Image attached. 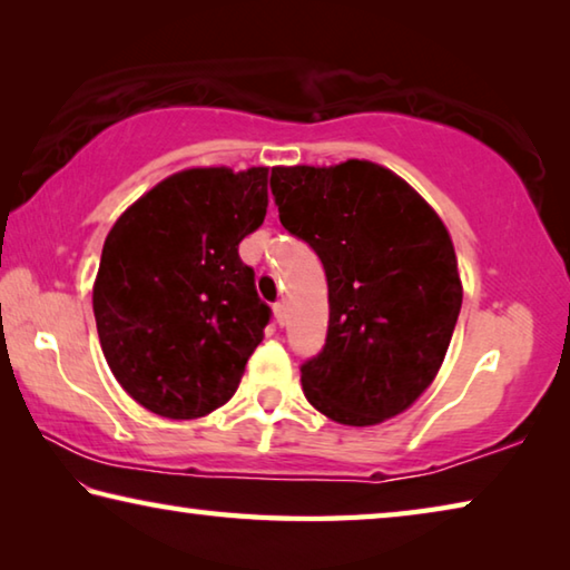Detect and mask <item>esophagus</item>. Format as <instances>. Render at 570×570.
Returning a JSON list of instances; mask_svg holds the SVG:
<instances>
[{
	"label": "esophagus",
	"mask_w": 570,
	"mask_h": 570,
	"mask_svg": "<svg viewBox=\"0 0 570 570\" xmlns=\"http://www.w3.org/2000/svg\"><path fill=\"white\" fill-rule=\"evenodd\" d=\"M274 316H276V324H286V306L278 302V304H274Z\"/></svg>",
	"instance_id": "esophagus-1"
}]
</instances>
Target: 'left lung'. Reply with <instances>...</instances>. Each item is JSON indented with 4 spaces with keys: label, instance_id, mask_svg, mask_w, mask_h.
I'll use <instances>...</instances> for the list:
<instances>
[{
    "label": "left lung",
    "instance_id": "obj_1",
    "mask_svg": "<svg viewBox=\"0 0 570 570\" xmlns=\"http://www.w3.org/2000/svg\"><path fill=\"white\" fill-rule=\"evenodd\" d=\"M272 193L330 286L326 344L302 366L306 400L346 428L397 417L435 382L462 306L445 224L372 160L276 166Z\"/></svg>",
    "mask_w": 570,
    "mask_h": 570
}]
</instances>
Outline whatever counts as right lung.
<instances>
[{
  "label": "right lung",
  "mask_w": 570,
  "mask_h": 570,
  "mask_svg": "<svg viewBox=\"0 0 570 570\" xmlns=\"http://www.w3.org/2000/svg\"><path fill=\"white\" fill-rule=\"evenodd\" d=\"M266 208L268 168H186L115 220L92 312L110 372L146 410L196 420L234 397L272 314L238 256Z\"/></svg>",
  "instance_id": "obj_1"
}]
</instances>
